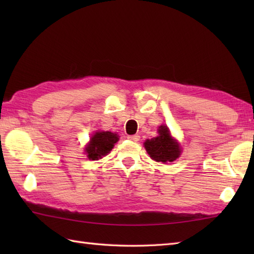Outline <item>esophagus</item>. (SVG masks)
<instances>
[{
	"label": "esophagus",
	"mask_w": 254,
	"mask_h": 254,
	"mask_svg": "<svg viewBox=\"0 0 254 254\" xmlns=\"http://www.w3.org/2000/svg\"><path fill=\"white\" fill-rule=\"evenodd\" d=\"M127 138L130 139V141H133V142H137L139 139V135H137V134H134V135H128Z\"/></svg>",
	"instance_id": "obj_1"
}]
</instances>
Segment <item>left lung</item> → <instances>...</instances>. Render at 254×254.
I'll return each instance as SVG.
<instances>
[{
    "label": "left lung",
    "mask_w": 254,
    "mask_h": 254,
    "mask_svg": "<svg viewBox=\"0 0 254 254\" xmlns=\"http://www.w3.org/2000/svg\"><path fill=\"white\" fill-rule=\"evenodd\" d=\"M159 135L152 139H147L144 143L152 159L161 163H168V161L176 160L180 155V147L174 138L171 137L168 127L166 126H160L158 128Z\"/></svg>",
    "instance_id": "left-lung-1"
}]
</instances>
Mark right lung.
Returning <instances> with one entry per match:
<instances>
[{"label":"right lung","instance_id":"right-lung-1","mask_svg":"<svg viewBox=\"0 0 254 254\" xmlns=\"http://www.w3.org/2000/svg\"><path fill=\"white\" fill-rule=\"evenodd\" d=\"M119 141V136L111 132H96L86 147L87 157L91 160H98L112 149L113 145Z\"/></svg>","mask_w":254,"mask_h":254}]
</instances>
